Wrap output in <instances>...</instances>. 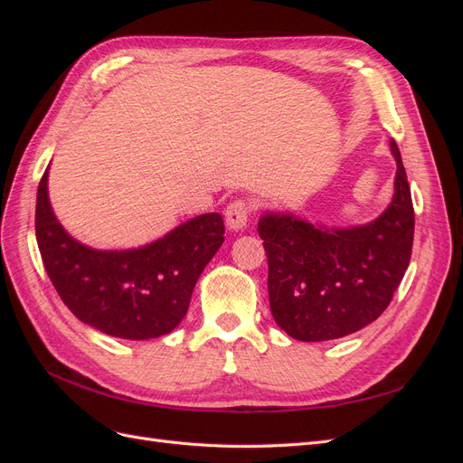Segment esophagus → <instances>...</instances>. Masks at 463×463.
<instances>
[{
	"label": "esophagus",
	"instance_id": "esophagus-1",
	"mask_svg": "<svg viewBox=\"0 0 463 463\" xmlns=\"http://www.w3.org/2000/svg\"><path fill=\"white\" fill-rule=\"evenodd\" d=\"M253 210H255V204L247 199H237V201L230 203L226 208L228 228L233 232L243 230L247 226L249 216L253 214Z\"/></svg>",
	"mask_w": 463,
	"mask_h": 463
}]
</instances>
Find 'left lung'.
<instances>
[{
	"instance_id": "1",
	"label": "left lung",
	"mask_w": 463,
	"mask_h": 463,
	"mask_svg": "<svg viewBox=\"0 0 463 463\" xmlns=\"http://www.w3.org/2000/svg\"><path fill=\"white\" fill-rule=\"evenodd\" d=\"M394 199L367 226L315 228L291 214H264L259 235L269 257L270 311L301 342L354 334L384 313L408 270L415 213L396 141Z\"/></svg>"
}]
</instances>
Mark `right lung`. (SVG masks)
I'll use <instances>...</instances> for the list:
<instances>
[{"instance_id":"add662e5","label":"right lung","mask_w":463,"mask_h":463,"mask_svg":"<svg viewBox=\"0 0 463 463\" xmlns=\"http://www.w3.org/2000/svg\"><path fill=\"white\" fill-rule=\"evenodd\" d=\"M218 213L193 218L131 250L80 245L55 220L48 170L38 185L36 241L55 291L79 320L125 340L170 334L185 317L194 284L223 243Z\"/></svg>"}]
</instances>
